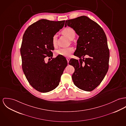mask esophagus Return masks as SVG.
I'll return each mask as SVG.
<instances>
[{
  "label": "esophagus",
  "mask_w": 126,
  "mask_h": 126,
  "mask_svg": "<svg viewBox=\"0 0 126 126\" xmlns=\"http://www.w3.org/2000/svg\"><path fill=\"white\" fill-rule=\"evenodd\" d=\"M66 59H67V62H68H68H69V60H70V58H67Z\"/></svg>",
  "instance_id": "1"
}]
</instances>
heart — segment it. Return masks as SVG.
<instances>
[{"instance_id": "obj_1", "label": "heart", "mask_w": 126, "mask_h": 126, "mask_svg": "<svg viewBox=\"0 0 126 126\" xmlns=\"http://www.w3.org/2000/svg\"><path fill=\"white\" fill-rule=\"evenodd\" d=\"M62 32L66 35L68 38L71 39L75 37V31L71 28H66L64 29ZM57 35H55L52 37V44L54 47H56L57 45ZM74 52V49L72 47H67V48H60L56 51V54L60 56H63L65 57H69L72 53Z\"/></svg>"}]
</instances>
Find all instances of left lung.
Instances as JSON below:
<instances>
[{
	"label": "left lung",
	"instance_id": "obj_1",
	"mask_svg": "<svg viewBox=\"0 0 126 126\" xmlns=\"http://www.w3.org/2000/svg\"><path fill=\"white\" fill-rule=\"evenodd\" d=\"M67 26L79 36L74 55L79 59L72 58L69 61L75 68L73 81L79 89L92 91L101 83L108 69L109 50L106 35L98 24L85 16L66 20L65 27ZM86 54L89 58L82 60Z\"/></svg>",
	"mask_w": 126,
	"mask_h": 126
}]
</instances>
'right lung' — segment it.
<instances>
[{
    "label": "right lung",
    "mask_w": 126,
    "mask_h": 126,
    "mask_svg": "<svg viewBox=\"0 0 126 126\" xmlns=\"http://www.w3.org/2000/svg\"><path fill=\"white\" fill-rule=\"evenodd\" d=\"M65 20L41 19L25 31L20 48L22 68L30 85L37 91L47 93L59 85L68 62L58 56L46 63L45 58L52 56V37L64 26Z\"/></svg>",
    "instance_id": "obj_1"
}]
</instances>
